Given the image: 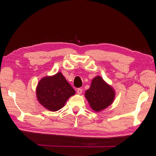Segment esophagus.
Instances as JSON below:
<instances>
[{
	"mask_svg": "<svg viewBox=\"0 0 156 156\" xmlns=\"http://www.w3.org/2000/svg\"><path fill=\"white\" fill-rule=\"evenodd\" d=\"M82 92H83V89L78 88V89H77V93H78V94H81Z\"/></svg>",
	"mask_w": 156,
	"mask_h": 156,
	"instance_id": "esophagus-1",
	"label": "esophagus"
}]
</instances>
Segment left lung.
<instances>
[{
	"mask_svg": "<svg viewBox=\"0 0 156 156\" xmlns=\"http://www.w3.org/2000/svg\"><path fill=\"white\" fill-rule=\"evenodd\" d=\"M84 96L91 109L98 112L112 104L115 91L112 86L98 76L92 80L90 88L85 91Z\"/></svg>",
	"mask_w": 156,
	"mask_h": 156,
	"instance_id": "left-lung-1",
	"label": "left lung"
}]
</instances>
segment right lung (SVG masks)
<instances>
[{"label": "right lung", "instance_id": "add662e5", "mask_svg": "<svg viewBox=\"0 0 156 156\" xmlns=\"http://www.w3.org/2000/svg\"><path fill=\"white\" fill-rule=\"evenodd\" d=\"M75 93L74 89L60 72L43 78L36 87L38 102L51 112H56L62 108L66 101Z\"/></svg>", "mask_w": 156, "mask_h": 156}]
</instances>
